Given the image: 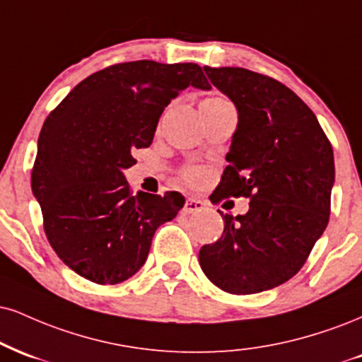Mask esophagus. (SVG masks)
Listing matches in <instances>:
<instances>
[{"label":"esophagus","mask_w":362,"mask_h":362,"mask_svg":"<svg viewBox=\"0 0 362 362\" xmlns=\"http://www.w3.org/2000/svg\"><path fill=\"white\" fill-rule=\"evenodd\" d=\"M204 207H206V204H204L202 200L194 199V197H187L185 204H184V209H182V211H184L185 214H192V212L202 211Z\"/></svg>","instance_id":"obj_1"}]
</instances>
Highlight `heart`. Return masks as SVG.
I'll return each mask as SVG.
<instances>
[{
  "mask_svg": "<svg viewBox=\"0 0 362 362\" xmlns=\"http://www.w3.org/2000/svg\"><path fill=\"white\" fill-rule=\"evenodd\" d=\"M200 106H214V107H224V106H230L229 101H226L223 98H211V99H206ZM182 177H184V180L190 182V184H197V182L202 180L204 177V172L200 168H185L184 172H182Z\"/></svg>",
  "mask_w": 362,
  "mask_h": 362,
  "instance_id": "heart-1",
  "label": "heart"
}]
</instances>
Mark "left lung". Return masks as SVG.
<instances>
[{"mask_svg":"<svg viewBox=\"0 0 362 362\" xmlns=\"http://www.w3.org/2000/svg\"><path fill=\"white\" fill-rule=\"evenodd\" d=\"M204 72L238 110L216 192L250 197V211H217L224 233L202 246L199 263L221 290L259 293L297 275L327 228L334 151L310 107L281 82L241 67Z\"/></svg>","mask_w":362,"mask_h":362,"instance_id":"left-lung-1","label":"left lung"}]
</instances>
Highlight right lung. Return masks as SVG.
<instances>
[{
  "mask_svg": "<svg viewBox=\"0 0 362 362\" xmlns=\"http://www.w3.org/2000/svg\"><path fill=\"white\" fill-rule=\"evenodd\" d=\"M189 86L211 89L197 64H116L79 82L43 123L32 192L50 246L77 275L99 285L128 280L155 230L184 207L178 192L133 195L123 172Z\"/></svg>",
  "mask_w": 362,
  "mask_h": 362,
  "instance_id": "add662e5",
  "label": "right lung"
}]
</instances>
